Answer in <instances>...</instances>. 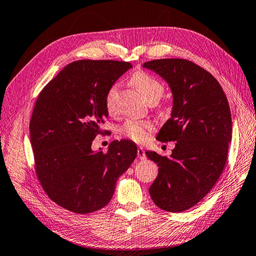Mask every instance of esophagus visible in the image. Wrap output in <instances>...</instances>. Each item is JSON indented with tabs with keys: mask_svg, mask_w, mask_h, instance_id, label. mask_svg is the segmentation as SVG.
<instances>
[{
	"mask_svg": "<svg viewBox=\"0 0 256 256\" xmlns=\"http://www.w3.org/2000/svg\"><path fill=\"white\" fill-rule=\"evenodd\" d=\"M138 156L140 160H145L146 158V155H145V151L143 148H138Z\"/></svg>",
	"mask_w": 256,
	"mask_h": 256,
	"instance_id": "esophagus-1",
	"label": "esophagus"
}]
</instances>
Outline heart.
<instances>
[{
    "label": "heart",
    "instance_id": "obj_1",
    "mask_svg": "<svg viewBox=\"0 0 256 256\" xmlns=\"http://www.w3.org/2000/svg\"><path fill=\"white\" fill-rule=\"evenodd\" d=\"M131 83L148 103H156L164 93V85L158 78L146 72H135L131 78ZM104 105L110 114H115L118 110V88L116 84L110 86L104 94ZM153 128V124L148 121L130 120L124 124L123 133L135 142H144L148 136V132Z\"/></svg>",
    "mask_w": 256,
    "mask_h": 256
}]
</instances>
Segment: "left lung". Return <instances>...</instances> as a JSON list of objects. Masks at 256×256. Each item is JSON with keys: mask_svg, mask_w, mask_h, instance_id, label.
Wrapping results in <instances>:
<instances>
[{"mask_svg": "<svg viewBox=\"0 0 256 256\" xmlns=\"http://www.w3.org/2000/svg\"><path fill=\"white\" fill-rule=\"evenodd\" d=\"M143 66L163 78L173 94L171 118L156 138L176 141L170 158L145 153L158 166L148 192L160 208L184 212L205 198L223 172L232 138L228 102L216 78L188 60H153Z\"/></svg>", "mask_w": 256, "mask_h": 256, "instance_id": "left-lung-1", "label": "left lung"}]
</instances>
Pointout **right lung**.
Here are the masks:
<instances>
[{"mask_svg": "<svg viewBox=\"0 0 256 256\" xmlns=\"http://www.w3.org/2000/svg\"><path fill=\"white\" fill-rule=\"evenodd\" d=\"M130 62L80 60L68 64L45 85L34 105L30 135L35 172L53 202L88 214L104 208L118 178L136 158L132 141H113L108 151H92L108 112L104 94Z\"/></svg>", "mask_w": 256, "mask_h": 256, "instance_id": "obj_1", "label": "right lung"}]
</instances>
